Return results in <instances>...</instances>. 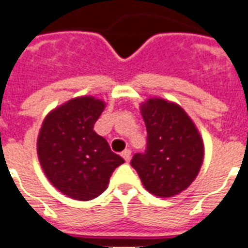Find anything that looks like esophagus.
Listing matches in <instances>:
<instances>
[{"mask_svg": "<svg viewBox=\"0 0 248 248\" xmlns=\"http://www.w3.org/2000/svg\"><path fill=\"white\" fill-rule=\"evenodd\" d=\"M122 157H124V159L126 162H128V161L131 159V151H130V149H124V151L122 152Z\"/></svg>", "mask_w": 248, "mask_h": 248, "instance_id": "1", "label": "esophagus"}]
</instances>
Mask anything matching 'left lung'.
<instances>
[{
    "mask_svg": "<svg viewBox=\"0 0 248 248\" xmlns=\"http://www.w3.org/2000/svg\"><path fill=\"white\" fill-rule=\"evenodd\" d=\"M147 126V149L131 166L144 188L159 198L173 197L192 184L203 162V140L180 105L152 97L140 105Z\"/></svg>",
    "mask_w": 248,
    "mask_h": 248,
    "instance_id": "1",
    "label": "left lung"
}]
</instances>
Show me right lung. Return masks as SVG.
<instances>
[{"mask_svg": "<svg viewBox=\"0 0 248 248\" xmlns=\"http://www.w3.org/2000/svg\"><path fill=\"white\" fill-rule=\"evenodd\" d=\"M105 103L75 97L48 113L42 122L37 155L48 181L73 200L90 201L108 188L109 177L124 159L93 131Z\"/></svg>", "mask_w": 248, "mask_h": 248, "instance_id": "obj_1", "label": "right lung"}]
</instances>
